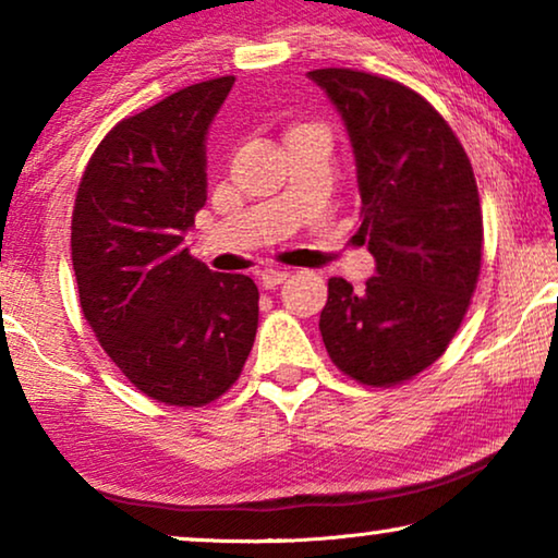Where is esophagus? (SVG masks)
<instances>
[{"label": "esophagus", "mask_w": 558, "mask_h": 558, "mask_svg": "<svg viewBox=\"0 0 558 558\" xmlns=\"http://www.w3.org/2000/svg\"><path fill=\"white\" fill-rule=\"evenodd\" d=\"M287 277H289L287 271L266 269V271H262V277H258V279H262V287H264V289H277L279 284H284Z\"/></svg>", "instance_id": "esophagus-1"}]
</instances>
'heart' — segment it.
Wrapping results in <instances>:
<instances>
[{
	"label": "heart",
	"mask_w": 558,
	"mask_h": 558,
	"mask_svg": "<svg viewBox=\"0 0 558 558\" xmlns=\"http://www.w3.org/2000/svg\"><path fill=\"white\" fill-rule=\"evenodd\" d=\"M302 126H315V124H296V126H292V129H302ZM292 129H289V132H292Z\"/></svg>",
	"instance_id": "heart-1"
}]
</instances>
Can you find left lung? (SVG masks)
<instances>
[{"instance_id": "obj_1", "label": "left lung", "mask_w": 558, "mask_h": 558, "mask_svg": "<svg viewBox=\"0 0 558 558\" xmlns=\"http://www.w3.org/2000/svg\"><path fill=\"white\" fill-rule=\"evenodd\" d=\"M345 121L361 233L376 258L363 292L332 277L319 315L327 355L357 384H407L441 357L483 264L470 157L445 117L403 83L353 68L307 73Z\"/></svg>"}]
</instances>
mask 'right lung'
Returning a JSON list of instances; mask_svg holds the SVG:
<instances>
[{
  "label": "right lung",
  "mask_w": 558,
  "mask_h": 558,
  "mask_svg": "<svg viewBox=\"0 0 558 558\" xmlns=\"http://www.w3.org/2000/svg\"><path fill=\"white\" fill-rule=\"evenodd\" d=\"M233 75L195 83L104 136L75 195L71 254L83 317L117 368L167 407H205L254 348L258 289L190 256L205 205V134Z\"/></svg>",
  "instance_id": "1"
}]
</instances>
